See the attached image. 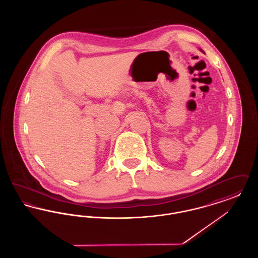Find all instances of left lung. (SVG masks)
Segmentation results:
<instances>
[{
  "instance_id": "left-lung-1",
  "label": "left lung",
  "mask_w": 258,
  "mask_h": 258,
  "mask_svg": "<svg viewBox=\"0 0 258 258\" xmlns=\"http://www.w3.org/2000/svg\"><path fill=\"white\" fill-rule=\"evenodd\" d=\"M200 51H201V52H203V53H204V51H203V50L200 49Z\"/></svg>"
}]
</instances>
